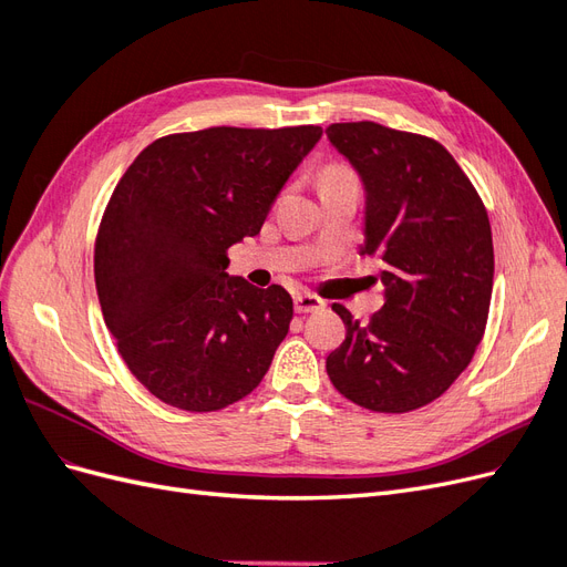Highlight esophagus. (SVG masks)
Masks as SVG:
<instances>
[{"label": "esophagus", "mask_w": 567, "mask_h": 567, "mask_svg": "<svg viewBox=\"0 0 567 567\" xmlns=\"http://www.w3.org/2000/svg\"><path fill=\"white\" fill-rule=\"evenodd\" d=\"M326 302L312 293H298L296 296V312L300 315H310V312H321Z\"/></svg>", "instance_id": "34e87169"}]
</instances>
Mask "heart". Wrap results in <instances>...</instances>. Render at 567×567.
<instances>
[{
  "label": "heart",
  "mask_w": 567,
  "mask_h": 567,
  "mask_svg": "<svg viewBox=\"0 0 567 567\" xmlns=\"http://www.w3.org/2000/svg\"><path fill=\"white\" fill-rule=\"evenodd\" d=\"M338 177H352V175H350V169L338 167V165L329 167V169H326V173H323V179H338Z\"/></svg>",
  "instance_id": "obj_1"
}]
</instances>
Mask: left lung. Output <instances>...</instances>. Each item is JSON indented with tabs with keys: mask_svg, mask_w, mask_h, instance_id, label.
Segmentation results:
<instances>
[{
	"mask_svg": "<svg viewBox=\"0 0 567 567\" xmlns=\"http://www.w3.org/2000/svg\"><path fill=\"white\" fill-rule=\"evenodd\" d=\"M326 136L364 184L362 255L383 262L385 286L369 323L333 305L348 333L326 371L342 398L404 414L437 400L483 340L494 279L489 217L435 140L369 120L336 123Z\"/></svg>",
	"mask_w": 567,
	"mask_h": 567,
	"instance_id": "obj_1",
	"label": "left lung"
}]
</instances>
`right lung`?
Segmentation results:
<instances>
[{
    "label": "right lung",
    "mask_w": 567,
    "mask_h": 567,
    "mask_svg": "<svg viewBox=\"0 0 567 567\" xmlns=\"http://www.w3.org/2000/svg\"><path fill=\"white\" fill-rule=\"evenodd\" d=\"M321 127H208L148 144L117 182L94 246L101 312L127 369L184 411L250 394L293 319L281 286L229 277Z\"/></svg>",
    "instance_id": "obj_1"
}]
</instances>
